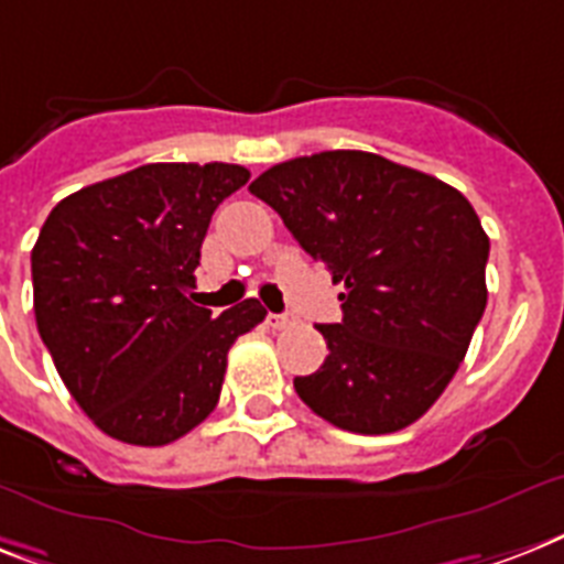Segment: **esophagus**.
I'll use <instances>...</instances> for the list:
<instances>
[{"label": "esophagus", "mask_w": 564, "mask_h": 564, "mask_svg": "<svg viewBox=\"0 0 564 564\" xmlns=\"http://www.w3.org/2000/svg\"><path fill=\"white\" fill-rule=\"evenodd\" d=\"M269 327L272 329H286V327H292V324H295V315L292 313H269Z\"/></svg>", "instance_id": "1"}]
</instances>
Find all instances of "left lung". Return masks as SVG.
<instances>
[{"mask_svg":"<svg viewBox=\"0 0 564 564\" xmlns=\"http://www.w3.org/2000/svg\"><path fill=\"white\" fill-rule=\"evenodd\" d=\"M249 191L345 283L341 322L318 324L329 356L295 377L297 397L356 434L420 420L460 368L487 306L489 237L469 199L361 150L274 164Z\"/></svg>","mask_w":564,"mask_h":564,"instance_id":"left-lung-1","label":"left lung"}]
</instances>
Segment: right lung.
<instances>
[{
    "mask_svg": "<svg viewBox=\"0 0 564 564\" xmlns=\"http://www.w3.org/2000/svg\"><path fill=\"white\" fill-rule=\"evenodd\" d=\"M240 164H141L54 205L31 251L34 315L68 393L100 432L164 446L217 409L228 350L267 318L191 301L217 205Z\"/></svg>",
    "mask_w": 564,
    "mask_h": 564,
    "instance_id": "add662e5",
    "label": "right lung"
}]
</instances>
